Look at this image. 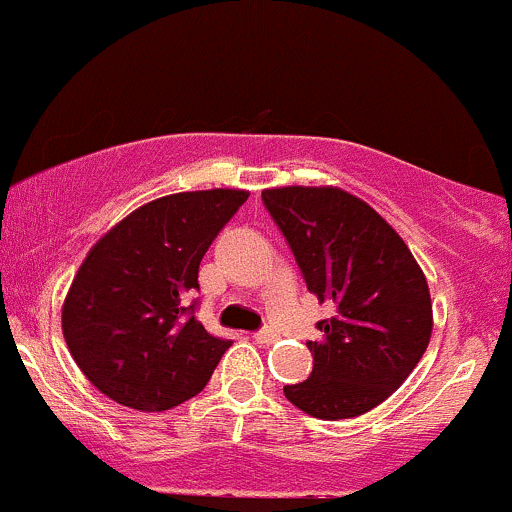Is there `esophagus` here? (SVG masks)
<instances>
[{"label": "esophagus", "instance_id": "1", "mask_svg": "<svg viewBox=\"0 0 512 512\" xmlns=\"http://www.w3.org/2000/svg\"><path fill=\"white\" fill-rule=\"evenodd\" d=\"M277 338H279L277 330H272V328H262V330H257V333H255V340L260 342V345H272V342Z\"/></svg>", "mask_w": 512, "mask_h": 512}]
</instances>
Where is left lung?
Returning <instances> with one entry per match:
<instances>
[{
    "label": "left lung",
    "mask_w": 512,
    "mask_h": 512,
    "mask_svg": "<svg viewBox=\"0 0 512 512\" xmlns=\"http://www.w3.org/2000/svg\"><path fill=\"white\" fill-rule=\"evenodd\" d=\"M308 291L333 308L308 340L313 372L284 396L323 420L357 418L391 396L425 355L432 303L423 269L372 206L335 187L262 192Z\"/></svg>",
    "instance_id": "left-lung-1"
}]
</instances>
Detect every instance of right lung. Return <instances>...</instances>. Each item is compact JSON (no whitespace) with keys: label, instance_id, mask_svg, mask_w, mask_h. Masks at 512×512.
Returning a JSON list of instances; mask_svg holds the SVG:
<instances>
[{"label":"right lung","instance_id":"add662e5","mask_svg":"<svg viewBox=\"0 0 512 512\" xmlns=\"http://www.w3.org/2000/svg\"><path fill=\"white\" fill-rule=\"evenodd\" d=\"M245 201L240 189L162 196L89 250L67 291L63 335L111 401L170 411L209 384L233 342L196 320L192 296L201 257Z\"/></svg>","mask_w":512,"mask_h":512}]
</instances>
